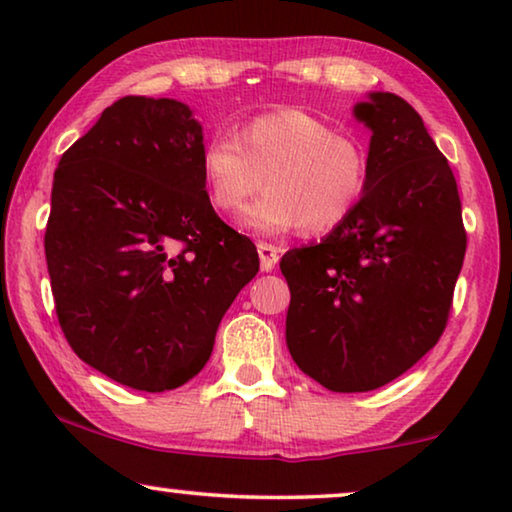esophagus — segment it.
<instances>
[{
  "instance_id": "esophagus-1",
  "label": "esophagus",
  "mask_w": 512,
  "mask_h": 512,
  "mask_svg": "<svg viewBox=\"0 0 512 512\" xmlns=\"http://www.w3.org/2000/svg\"><path fill=\"white\" fill-rule=\"evenodd\" d=\"M256 249H258V261H261V270L263 272L275 270V265L279 263V249L275 247V244L258 242Z\"/></svg>"
}]
</instances>
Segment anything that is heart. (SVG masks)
I'll return each mask as SVG.
<instances>
[{
  "label": "heart",
  "mask_w": 512,
  "mask_h": 512,
  "mask_svg": "<svg viewBox=\"0 0 512 512\" xmlns=\"http://www.w3.org/2000/svg\"><path fill=\"white\" fill-rule=\"evenodd\" d=\"M200 177L209 205L221 214H235L261 184L268 188L240 219L258 235L298 226L305 235H326L366 193L368 151L310 111L282 107L244 121L235 139H207Z\"/></svg>",
  "instance_id": "heart-1"
}]
</instances>
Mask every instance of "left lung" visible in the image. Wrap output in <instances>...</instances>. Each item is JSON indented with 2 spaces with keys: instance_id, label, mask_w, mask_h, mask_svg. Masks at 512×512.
Instances as JSON below:
<instances>
[{
  "instance_id": "left-lung-1",
  "label": "left lung",
  "mask_w": 512,
  "mask_h": 512,
  "mask_svg": "<svg viewBox=\"0 0 512 512\" xmlns=\"http://www.w3.org/2000/svg\"><path fill=\"white\" fill-rule=\"evenodd\" d=\"M354 116L373 132L366 193L279 263L293 361L340 394L384 387L436 345L466 254L457 181L422 116L394 93H370Z\"/></svg>"
}]
</instances>
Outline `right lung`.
Here are the masks:
<instances>
[{"label": "right lung", "instance_id": "obj_1", "mask_svg": "<svg viewBox=\"0 0 512 512\" xmlns=\"http://www.w3.org/2000/svg\"><path fill=\"white\" fill-rule=\"evenodd\" d=\"M202 146L184 102L128 95L53 174L44 247L62 333L88 366L151 394L205 368L258 272L254 242L209 205Z\"/></svg>", "mask_w": 512, "mask_h": 512}]
</instances>
